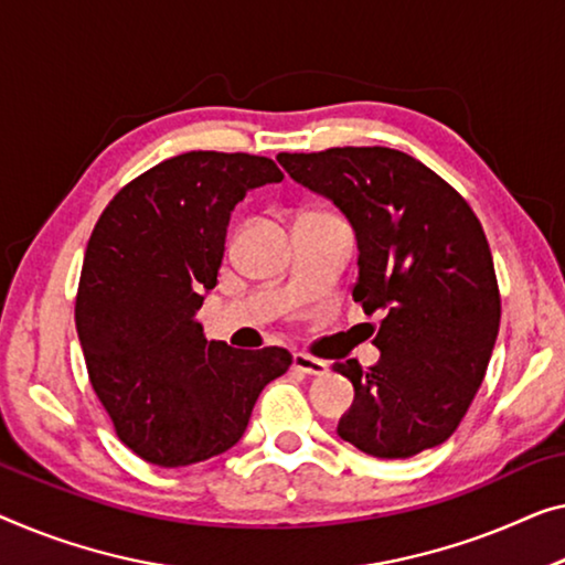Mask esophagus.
Segmentation results:
<instances>
[{
	"mask_svg": "<svg viewBox=\"0 0 565 565\" xmlns=\"http://www.w3.org/2000/svg\"><path fill=\"white\" fill-rule=\"evenodd\" d=\"M291 365H294V370H299V373H307V375H324L327 373L324 360L311 358V355H307V352H294Z\"/></svg>",
	"mask_w": 565,
	"mask_h": 565,
	"instance_id": "34e87169",
	"label": "esophagus"
}]
</instances>
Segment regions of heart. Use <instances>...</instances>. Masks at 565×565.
I'll return each mask as SVG.
<instances>
[{
  "instance_id": "heart-1",
  "label": "heart",
  "mask_w": 565,
  "mask_h": 565,
  "mask_svg": "<svg viewBox=\"0 0 565 565\" xmlns=\"http://www.w3.org/2000/svg\"><path fill=\"white\" fill-rule=\"evenodd\" d=\"M307 213H327V210H307Z\"/></svg>"
}]
</instances>
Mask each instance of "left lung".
I'll use <instances>...</instances> for the list:
<instances>
[{"instance_id": "8db88e82", "label": "left lung", "mask_w": 565, "mask_h": 565, "mask_svg": "<svg viewBox=\"0 0 565 565\" xmlns=\"http://www.w3.org/2000/svg\"><path fill=\"white\" fill-rule=\"evenodd\" d=\"M276 159L350 217L360 248L352 299L365 315H385L373 337L377 365L334 363L355 385L337 434L377 459H408L444 444L484 381L502 315L475 210L398 149L332 147Z\"/></svg>"}]
</instances>
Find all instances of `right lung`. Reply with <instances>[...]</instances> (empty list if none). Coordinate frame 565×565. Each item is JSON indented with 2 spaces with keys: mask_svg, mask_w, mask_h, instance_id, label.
I'll return each mask as SVG.
<instances>
[{
  "mask_svg": "<svg viewBox=\"0 0 565 565\" xmlns=\"http://www.w3.org/2000/svg\"><path fill=\"white\" fill-rule=\"evenodd\" d=\"M274 159L184 151L116 192L83 258L75 330L114 431L145 461L188 467L228 451L284 348L207 342L195 311L217 284L231 210L281 182Z\"/></svg>",
  "mask_w": 565,
  "mask_h": 565,
  "instance_id": "obj_1",
  "label": "right lung"
}]
</instances>
